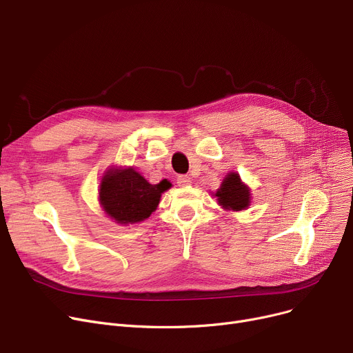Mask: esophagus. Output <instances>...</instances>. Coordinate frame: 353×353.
Instances as JSON below:
<instances>
[{"label":"esophagus","instance_id":"obj_1","mask_svg":"<svg viewBox=\"0 0 353 353\" xmlns=\"http://www.w3.org/2000/svg\"><path fill=\"white\" fill-rule=\"evenodd\" d=\"M177 184H179L180 188H188V186H190V184H192V179L189 176H186V174H181V176L177 177Z\"/></svg>","mask_w":353,"mask_h":353}]
</instances>
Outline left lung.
<instances>
[{
	"mask_svg": "<svg viewBox=\"0 0 353 353\" xmlns=\"http://www.w3.org/2000/svg\"><path fill=\"white\" fill-rule=\"evenodd\" d=\"M213 196L217 197L216 200L219 206L229 212L246 210L252 201L250 188L242 181L237 172L228 173L223 181H221L220 188L216 190V193H213Z\"/></svg>",
	"mask_w": 353,
	"mask_h": 353,
	"instance_id": "obj_1",
	"label": "left lung"
}]
</instances>
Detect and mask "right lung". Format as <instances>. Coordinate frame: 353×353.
Here are the masks:
<instances>
[{
  "label": "right lung",
  "mask_w": 353,
  "mask_h": 353,
  "mask_svg": "<svg viewBox=\"0 0 353 353\" xmlns=\"http://www.w3.org/2000/svg\"><path fill=\"white\" fill-rule=\"evenodd\" d=\"M172 188L169 180L148 183L133 167L111 165L99 186V203L103 212L117 225L140 223L157 209L161 194Z\"/></svg>",
  "instance_id": "obj_1"
}]
</instances>
